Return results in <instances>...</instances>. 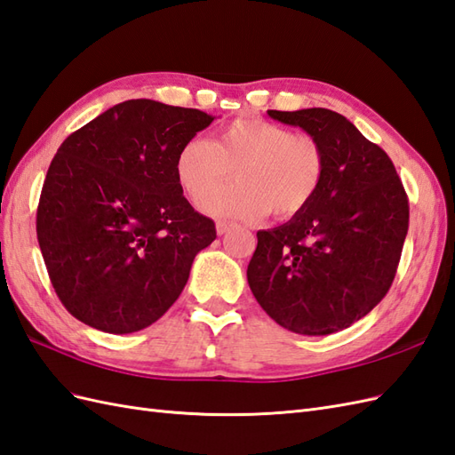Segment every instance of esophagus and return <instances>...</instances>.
Instances as JSON below:
<instances>
[{
    "instance_id": "34e87169",
    "label": "esophagus",
    "mask_w": 455,
    "mask_h": 455,
    "mask_svg": "<svg viewBox=\"0 0 455 455\" xmlns=\"http://www.w3.org/2000/svg\"><path fill=\"white\" fill-rule=\"evenodd\" d=\"M230 228H232V223H227V220H219V223L215 225V230H217L219 236L227 235V232H228Z\"/></svg>"
}]
</instances>
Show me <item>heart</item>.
Here are the masks:
<instances>
[{
	"label": "heart",
	"mask_w": 455,
	"mask_h": 455,
	"mask_svg": "<svg viewBox=\"0 0 455 455\" xmlns=\"http://www.w3.org/2000/svg\"><path fill=\"white\" fill-rule=\"evenodd\" d=\"M327 159L317 138L265 119H236L205 142L188 138L174 156V179L197 202L229 171L237 180L200 204L204 213L228 220L292 217L317 196Z\"/></svg>",
	"instance_id": "obj_1"
}]
</instances>
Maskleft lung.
<instances>
[{"mask_svg":"<svg viewBox=\"0 0 455 455\" xmlns=\"http://www.w3.org/2000/svg\"><path fill=\"white\" fill-rule=\"evenodd\" d=\"M267 113L317 138L327 169L304 212L258 232L248 284L281 327L327 336L365 317L387 296L410 205L387 151L344 115L323 108Z\"/></svg>","mask_w":455,"mask_h":455,"instance_id":"1","label":"left lung"}]
</instances>
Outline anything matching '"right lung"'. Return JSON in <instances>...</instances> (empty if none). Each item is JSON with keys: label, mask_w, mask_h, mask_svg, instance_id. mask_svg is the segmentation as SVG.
I'll return each instance as SVG.
<instances>
[{"label": "right lung", "mask_w": 455, "mask_h": 455, "mask_svg": "<svg viewBox=\"0 0 455 455\" xmlns=\"http://www.w3.org/2000/svg\"><path fill=\"white\" fill-rule=\"evenodd\" d=\"M215 121L200 109L128 100L68 136L40 196L36 232L61 304L88 327L156 323L217 238L174 179V156Z\"/></svg>", "instance_id": "1"}]
</instances>
